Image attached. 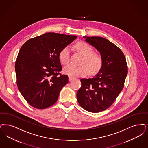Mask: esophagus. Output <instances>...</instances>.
I'll return each mask as SVG.
<instances>
[{"label":"esophagus","instance_id":"esophagus-1","mask_svg":"<svg viewBox=\"0 0 148 148\" xmlns=\"http://www.w3.org/2000/svg\"><path fill=\"white\" fill-rule=\"evenodd\" d=\"M68 78H69V81H70V82L71 81V80H73V79H74V77H71V76H69Z\"/></svg>","mask_w":148,"mask_h":148}]
</instances>
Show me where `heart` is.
<instances>
[{
    "instance_id": "1",
    "label": "heart",
    "mask_w": 148,
    "mask_h": 148,
    "mask_svg": "<svg viewBox=\"0 0 148 148\" xmlns=\"http://www.w3.org/2000/svg\"><path fill=\"white\" fill-rule=\"evenodd\" d=\"M77 51L83 56L80 66L69 64L64 67L63 73L71 77H83L89 74H95L99 71L102 65V59L97 53H94V49L88 43L85 42H79L75 45ZM60 62L67 64L70 60V48L66 46L63 48L59 54Z\"/></svg>"
}]
</instances>
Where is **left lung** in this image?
<instances>
[{
  "label": "left lung",
  "instance_id": "left-lung-1",
  "mask_svg": "<svg viewBox=\"0 0 148 148\" xmlns=\"http://www.w3.org/2000/svg\"><path fill=\"white\" fill-rule=\"evenodd\" d=\"M100 53L102 65L96 75L82 79L77 100L80 106L90 112L103 111L112 105L124 87L128 66L120 48L101 37H83Z\"/></svg>",
  "mask_w": 148,
  "mask_h": 148
}]
</instances>
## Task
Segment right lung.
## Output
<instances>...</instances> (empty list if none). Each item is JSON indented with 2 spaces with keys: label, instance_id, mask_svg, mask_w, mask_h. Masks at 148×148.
<instances>
[{
  "label": "right lung",
  "instance_id": "1",
  "mask_svg": "<svg viewBox=\"0 0 148 148\" xmlns=\"http://www.w3.org/2000/svg\"><path fill=\"white\" fill-rule=\"evenodd\" d=\"M76 36L48 32L31 38L20 48L15 62L16 83L26 101L35 108L54 105L68 77L61 75L60 51Z\"/></svg>",
  "mask_w": 148,
  "mask_h": 148
}]
</instances>
